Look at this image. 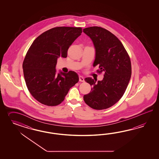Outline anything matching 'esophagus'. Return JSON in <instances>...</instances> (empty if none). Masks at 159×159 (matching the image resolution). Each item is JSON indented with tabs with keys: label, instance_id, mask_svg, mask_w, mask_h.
<instances>
[{
	"label": "esophagus",
	"instance_id": "esophagus-1",
	"mask_svg": "<svg viewBox=\"0 0 159 159\" xmlns=\"http://www.w3.org/2000/svg\"><path fill=\"white\" fill-rule=\"evenodd\" d=\"M79 81H80V82H84V77L82 76H79Z\"/></svg>",
	"mask_w": 159,
	"mask_h": 159
}]
</instances>
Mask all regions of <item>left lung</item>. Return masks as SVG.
Wrapping results in <instances>:
<instances>
[{
  "instance_id": "8db88e82",
  "label": "left lung",
  "mask_w": 159,
  "mask_h": 159,
  "mask_svg": "<svg viewBox=\"0 0 159 159\" xmlns=\"http://www.w3.org/2000/svg\"><path fill=\"white\" fill-rule=\"evenodd\" d=\"M83 32L96 49L93 66L98 65V72L104 73L102 80L97 83L92 77L84 79L93 87L83 99L94 110L107 109L120 100L127 88L132 73L130 58L119 39L107 30L94 26Z\"/></svg>"
}]
</instances>
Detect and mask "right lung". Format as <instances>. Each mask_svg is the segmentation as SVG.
Returning a JSON list of instances; mask_svg holds the SVG:
<instances>
[{
  "label": "right lung",
  "mask_w": 159,
  "mask_h": 159,
  "mask_svg": "<svg viewBox=\"0 0 159 159\" xmlns=\"http://www.w3.org/2000/svg\"><path fill=\"white\" fill-rule=\"evenodd\" d=\"M82 33L81 27H57L33 41L23 63L24 79L35 100L48 106L60 104L69 89L79 82L77 73H56L57 59L67 57V50Z\"/></svg>",
  "instance_id": "obj_1"
}]
</instances>
